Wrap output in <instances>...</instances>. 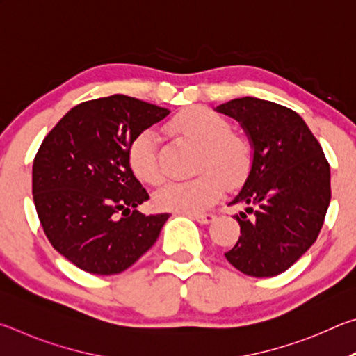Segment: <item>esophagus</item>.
I'll list each match as a JSON object with an SVG mask.
<instances>
[{"label":"esophagus","instance_id":"esophagus-1","mask_svg":"<svg viewBox=\"0 0 356 356\" xmlns=\"http://www.w3.org/2000/svg\"><path fill=\"white\" fill-rule=\"evenodd\" d=\"M195 221L200 222V225H210L215 220V215L212 213H186Z\"/></svg>","mask_w":356,"mask_h":356}]
</instances>
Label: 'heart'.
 Masks as SVG:
<instances>
[{
  "label": "heart",
  "instance_id": "b5f03b06",
  "mask_svg": "<svg viewBox=\"0 0 356 356\" xmlns=\"http://www.w3.org/2000/svg\"><path fill=\"white\" fill-rule=\"evenodd\" d=\"M176 134L200 144L196 170L200 176L182 182H170L155 193L156 207L172 212L197 213L212 206L222 195V179L237 184L250 168V147L242 136L231 131L227 120L209 108L191 106L171 119ZM129 165L135 176L149 185L163 180L159 140L154 130H143L127 150Z\"/></svg>",
  "mask_w": 356,
  "mask_h": 356
}]
</instances>
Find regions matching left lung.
Instances as JSON below:
<instances>
[{
  "label": "left lung",
  "instance_id": "left-lung-1",
  "mask_svg": "<svg viewBox=\"0 0 356 356\" xmlns=\"http://www.w3.org/2000/svg\"><path fill=\"white\" fill-rule=\"evenodd\" d=\"M237 119L252 154L250 176L229 206L240 234L225 252L240 272L267 278L293 265L316 242L331 200L330 165L308 125L291 108L242 97L216 106Z\"/></svg>",
  "mask_w": 356,
  "mask_h": 356
}]
</instances>
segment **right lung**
Wrapping results in <instances>:
<instances>
[{
  "instance_id": "1",
  "label": "right lung",
  "mask_w": 356,
  "mask_h": 356,
  "mask_svg": "<svg viewBox=\"0 0 356 356\" xmlns=\"http://www.w3.org/2000/svg\"><path fill=\"white\" fill-rule=\"evenodd\" d=\"M168 114L114 94L74 106L42 141L33 163L35 212L53 248L84 272L127 270L170 218L138 212L149 195L127 159L131 140Z\"/></svg>"
}]
</instances>
